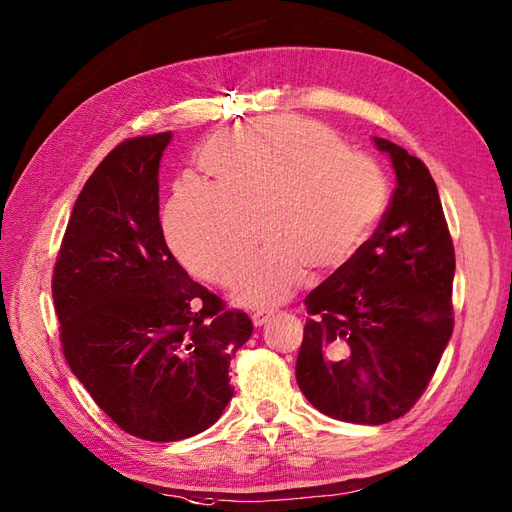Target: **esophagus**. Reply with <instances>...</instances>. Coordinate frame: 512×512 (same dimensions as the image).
I'll return each instance as SVG.
<instances>
[{
	"instance_id": "1",
	"label": "esophagus",
	"mask_w": 512,
	"mask_h": 512,
	"mask_svg": "<svg viewBox=\"0 0 512 512\" xmlns=\"http://www.w3.org/2000/svg\"><path fill=\"white\" fill-rule=\"evenodd\" d=\"M273 314H275V310H257V312H253V317H250V319H253V323L257 325V328H262V325H264L270 317H273Z\"/></svg>"
}]
</instances>
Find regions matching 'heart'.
<instances>
[{"label":"heart","mask_w":512,"mask_h":512,"mask_svg":"<svg viewBox=\"0 0 512 512\" xmlns=\"http://www.w3.org/2000/svg\"><path fill=\"white\" fill-rule=\"evenodd\" d=\"M198 162L213 184H178L165 233L191 273L231 286L262 231L268 244L235 290L246 306L284 301L306 268L330 275L350 264L385 209L387 184L376 162L301 118L226 129L206 140Z\"/></svg>","instance_id":"heart-1"}]
</instances>
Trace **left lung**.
<instances>
[{
  "instance_id": "left-lung-1",
  "label": "left lung",
  "mask_w": 512,
  "mask_h": 512,
  "mask_svg": "<svg viewBox=\"0 0 512 512\" xmlns=\"http://www.w3.org/2000/svg\"><path fill=\"white\" fill-rule=\"evenodd\" d=\"M396 189L374 235L306 297L297 383L325 416L383 424L416 405L453 332L455 250L438 187L407 149L374 138Z\"/></svg>"
}]
</instances>
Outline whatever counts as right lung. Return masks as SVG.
I'll use <instances>...</instances> for the list:
<instances>
[{"label":"right lung","mask_w":512,"mask_h":512,"mask_svg":"<svg viewBox=\"0 0 512 512\" xmlns=\"http://www.w3.org/2000/svg\"><path fill=\"white\" fill-rule=\"evenodd\" d=\"M171 134L123 140L74 202L52 273L63 356L129 436L176 442L220 420L242 310L195 284L167 248L158 169Z\"/></svg>","instance_id":"add662e5"}]
</instances>
